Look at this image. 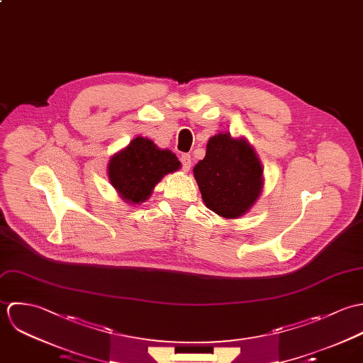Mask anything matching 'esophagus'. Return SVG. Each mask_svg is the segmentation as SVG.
Instances as JSON below:
<instances>
[{"instance_id":"1","label":"esophagus","mask_w":363,"mask_h":363,"mask_svg":"<svg viewBox=\"0 0 363 363\" xmlns=\"http://www.w3.org/2000/svg\"><path fill=\"white\" fill-rule=\"evenodd\" d=\"M179 160H181V164H182V169L188 172V171L191 169V165H192V160H191V155H189V154H182Z\"/></svg>"}]
</instances>
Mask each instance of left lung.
I'll list each match as a JSON object with an SVG mask.
<instances>
[{
  "label": "left lung",
  "mask_w": 363,
  "mask_h": 363,
  "mask_svg": "<svg viewBox=\"0 0 363 363\" xmlns=\"http://www.w3.org/2000/svg\"><path fill=\"white\" fill-rule=\"evenodd\" d=\"M205 205L224 218L244 216L261 195L262 165L254 148L230 133L211 138L194 168Z\"/></svg>",
  "instance_id": "left-lung-1"
}]
</instances>
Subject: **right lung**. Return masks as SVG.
Segmentation results:
<instances>
[{"mask_svg": "<svg viewBox=\"0 0 363 363\" xmlns=\"http://www.w3.org/2000/svg\"><path fill=\"white\" fill-rule=\"evenodd\" d=\"M181 168L177 155L145 138L133 139L116 152L108 165V177L121 198L130 205L143 203L161 178Z\"/></svg>", "mask_w": 363, "mask_h": 363, "instance_id": "1", "label": "right lung"}]
</instances>
